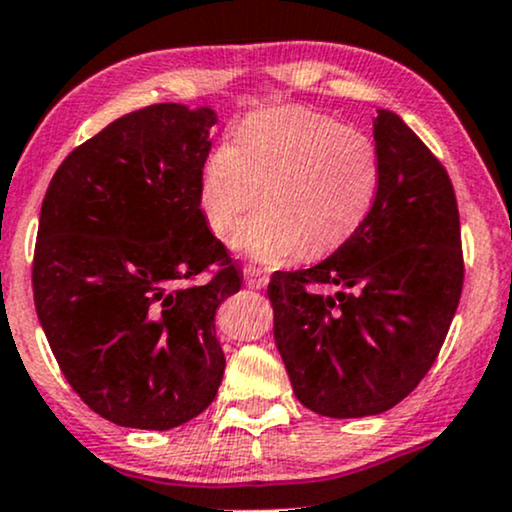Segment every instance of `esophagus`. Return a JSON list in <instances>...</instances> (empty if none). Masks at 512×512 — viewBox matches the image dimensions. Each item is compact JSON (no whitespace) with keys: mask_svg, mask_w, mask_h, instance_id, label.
I'll return each mask as SVG.
<instances>
[{"mask_svg":"<svg viewBox=\"0 0 512 512\" xmlns=\"http://www.w3.org/2000/svg\"><path fill=\"white\" fill-rule=\"evenodd\" d=\"M243 274H245V284H248L250 289H264V286L269 284V276L257 267H245Z\"/></svg>","mask_w":512,"mask_h":512,"instance_id":"1","label":"esophagus"}]
</instances>
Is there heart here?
Returning <instances> with one entry per match:
<instances>
[{
	"label": "heart",
	"instance_id": "obj_1",
	"mask_svg": "<svg viewBox=\"0 0 512 512\" xmlns=\"http://www.w3.org/2000/svg\"><path fill=\"white\" fill-rule=\"evenodd\" d=\"M380 156L373 139L305 108L252 115L236 144L211 151L199 180V207L216 236L238 228L233 248L267 267L320 255L349 240L373 207Z\"/></svg>",
	"mask_w": 512,
	"mask_h": 512
}]
</instances>
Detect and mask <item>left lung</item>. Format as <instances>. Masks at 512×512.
I'll return each instance as SVG.
<instances>
[{
	"mask_svg": "<svg viewBox=\"0 0 512 512\" xmlns=\"http://www.w3.org/2000/svg\"><path fill=\"white\" fill-rule=\"evenodd\" d=\"M380 185L361 226L325 262L276 272L274 339L303 407L383 414L426 378L462 296L460 211L448 170L390 110L373 122ZM308 285H339L334 297Z\"/></svg>",
	"mask_w": 512,
	"mask_h": 512,
	"instance_id": "obj_1",
	"label": "left lung"
}]
</instances>
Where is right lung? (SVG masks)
Listing matches in <instances>:
<instances>
[{"instance_id": "right-lung-1", "label": "right lung", "mask_w": 512, "mask_h": 512, "mask_svg": "<svg viewBox=\"0 0 512 512\" xmlns=\"http://www.w3.org/2000/svg\"><path fill=\"white\" fill-rule=\"evenodd\" d=\"M214 122V110L178 103L117 117L64 158L45 192L38 320L72 390L117 426L168 431L219 392L214 317L243 281L199 209Z\"/></svg>"}]
</instances>
